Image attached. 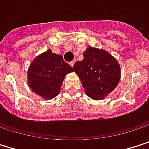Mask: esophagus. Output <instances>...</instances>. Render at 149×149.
<instances>
[{"mask_svg":"<svg viewBox=\"0 0 149 149\" xmlns=\"http://www.w3.org/2000/svg\"><path fill=\"white\" fill-rule=\"evenodd\" d=\"M74 63H75V60H74V61H70V62H69V64H70V66H71V67H74Z\"/></svg>","mask_w":149,"mask_h":149,"instance_id":"1","label":"esophagus"}]
</instances>
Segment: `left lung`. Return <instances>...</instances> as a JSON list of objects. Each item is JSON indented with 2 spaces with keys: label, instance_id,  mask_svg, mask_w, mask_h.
Instances as JSON below:
<instances>
[{
  "label": "left lung",
  "instance_id": "1",
  "mask_svg": "<svg viewBox=\"0 0 149 149\" xmlns=\"http://www.w3.org/2000/svg\"><path fill=\"white\" fill-rule=\"evenodd\" d=\"M74 70L78 74L85 92L93 100H102L116 88L120 79L118 61L103 49L88 47L83 60L76 61Z\"/></svg>",
  "mask_w": 149,
  "mask_h": 149
}]
</instances>
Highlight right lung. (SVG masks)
<instances>
[{"mask_svg":"<svg viewBox=\"0 0 149 149\" xmlns=\"http://www.w3.org/2000/svg\"><path fill=\"white\" fill-rule=\"evenodd\" d=\"M73 71V68L64 61L61 54L48 49L36 57L30 64L28 84L34 93L50 100L58 95L66 74Z\"/></svg>","mask_w":149,"mask_h":149,"instance_id":"add662e5","label":"right lung"}]
</instances>
